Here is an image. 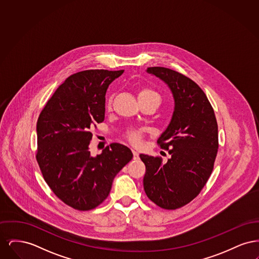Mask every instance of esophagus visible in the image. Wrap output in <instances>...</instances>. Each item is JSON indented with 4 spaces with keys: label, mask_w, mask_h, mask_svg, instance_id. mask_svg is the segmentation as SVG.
I'll return each mask as SVG.
<instances>
[{
    "label": "esophagus",
    "mask_w": 259,
    "mask_h": 259,
    "mask_svg": "<svg viewBox=\"0 0 259 259\" xmlns=\"http://www.w3.org/2000/svg\"><path fill=\"white\" fill-rule=\"evenodd\" d=\"M132 152H133V158L137 160V159H139L140 157H139V152L135 150V149H132Z\"/></svg>",
    "instance_id": "esophagus-1"
}]
</instances>
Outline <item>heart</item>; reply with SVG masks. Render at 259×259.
I'll list each match as a JSON object with an SVG mask.
<instances>
[{"mask_svg": "<svg viewBox=\"0 0 259 259\" xmlns=\"http://www.w3.org/2000/svg\"><path fill=\"white\" fill-rule=\"evenodd\" d=\"M139 96H148V97H152V98L157 100V102H160V97L158 95L157 92L151 90V89H143L139 92ZM107 107L110 109L111 108V101H108L107 103ZM143 130H138V129H130L127 131L126 137L127 139L130 141V143H132L133 145H139L141 144V140H142V134H143Z\"/></svg>", "mask_w": 259, "mask_h": 259, "instance_id": "b5f03b06", "label": "heart"}]
</instances>
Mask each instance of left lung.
<instances>
[{"instance_id":"left-lung-1","label":"left lung","mask_w":259,"mask_h":259,"mask_svg":"<svg viewBox=\"0 0 259 259\" xmlns=\"http://www.w3.org/2000/svg\"><path fill=\"white\" fill-rule=\"evenodd\" d=\"M148 74L163 80L172 92V119L157 140L171 157L140 154L146 165L145 192L162 209L184 207L197 196L209 180L219 148L218 122L204 91L192 79L164 67Z\"/></svg>"}]
</instances>
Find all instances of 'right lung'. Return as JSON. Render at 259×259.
Wrapping results in <instances>:
<instances>
[{"instance_id":"1","label":"right lung","mask_w":259,"mask_h":259,"mask_svg":"<svg viewBox=\"0 0 259 259\" xmlns=\"http://www.w3.org/2000/svg\"><path fill=\"white\" fill-rule=\"evenodd\" d=\"M124 70H87L70 75L48 101L37 122V164L46 183L66 205L98 207L132 151L113 143L97 156L88 146L91 130L105 119L106 92Z\"/></svg>"}]
</instances>
